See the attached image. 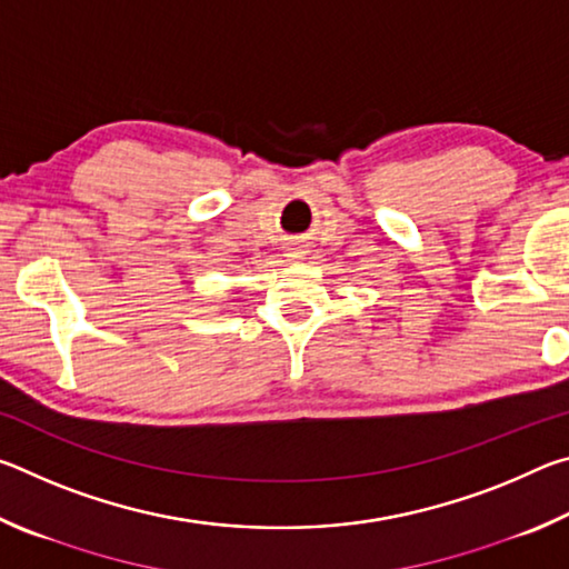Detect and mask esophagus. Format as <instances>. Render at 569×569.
Masks as SVG:
<instances>
[{"label": "esophagus", "instance_id": "1", "mask_svg": "<svg viewBox=\"0 0 569 569\" xmlns=\"http://www.w3.org/2000/svg\"><path fill=\"white\" fill-rule=\"evenodd\" d=\"M288 258H291V261H301L303 250L301 248H291V250H288Z\"/></svg>", "mask_w": 569, "mask_h": 569}]
</instances>
